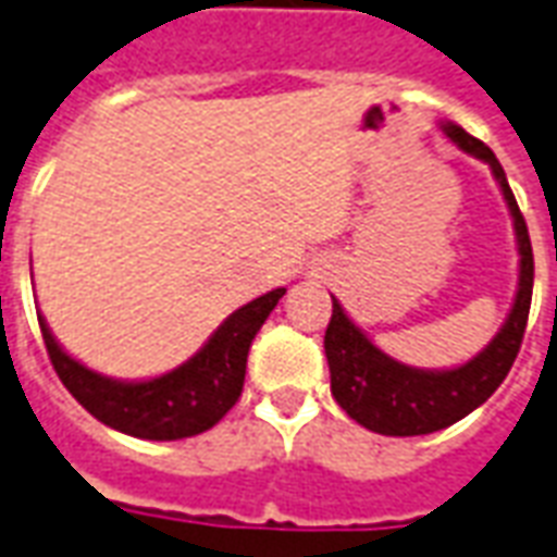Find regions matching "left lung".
<instances>
[{"label":"left lung","instance_id":"1","mask_svg":"<svg viewBox=\"0 0 557 557\" xmlns=\"http://www.w3.org/2000/svg\"><path fill=\"white\" fill-rule=\"evenodd\" d=\"M444 134L454 139L466 154L490 163L495 182L502 187L507 208L513 214L516 244H519V289L513 310L502 331L492 337L486 349L454 370H418L394 361L391 355L375 349L370 337L351 322L337 298L325 331V355L331 367V394L351 420L382 435H426L444 430L456 420L483 406L498 391L513 367L522 337H525L531 289H534V253L522 211L507 184L502 163L490 146L466 134L462 127L447 122Z\"/></svg>","mask_w":557,"mask_h":557}]
</instances>
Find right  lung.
<instances>
[{
    "label": "right lung",
    "instance_id": "right-lung-1",
    "mask_svg": "<svg viewBox=\"0 0 557 557\" xmlns=\"http://www.w3.org/2000/svg\"><path fill=\"white\" fill-rule=\"evenodd\" d=\"M283 295L286 289H274L244 304L208 337L190 361L148 382H115L95 373L55 343L44 315H38V325L62 385L91 418L134 438L175 442L211 430L238 403L250 343Z\"/></svg>",
    "mask_w": 557,
    "mask_h": 557
}]
</instances>
